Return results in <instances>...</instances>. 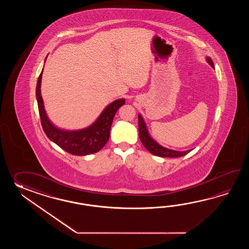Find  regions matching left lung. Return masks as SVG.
Returning <instances> with one entry per match:
<instances>
[{"mask_svg": "<svg viewBox=\"0 0 249 249\" xmlns=\"http://www.w3.org/2000/svg\"><path fill=\"white\" fill-rule=\"evenodd\" d=\"M207 62L211 65V67L214 68L211 58H207ZM139 136L143 146L147 148L150 153L153 154L155 156H159L162 158H179V157H183L191 152V149L187 151H176V150H172L160 146L149 136L145 123L143 121L142 117L141 115H139Z\"/></svg>", "mask_w": 249, "mask_h": 249, "instance_id": "1", "label": "left lung"}]
</instances>
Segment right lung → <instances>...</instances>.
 Masks as SVG:
<instances>
[{"label": "right lung", "instance_id": "right-lung-1", "mask_svg": "<svg viewBox=\"0 0 249 249\" xmlns=\"http://www.w3.org/2000/svg\"><path fill=\"white\" fill-rule=\"evenodd\" d=\"M42 74V71L38 77L36 99L42 129L47 137L65 151L75 156H85L101 150L109 139L110 127L117 109L125 103V101L120 99L112 102L103 110L95 123L88 128L74 132L60 130L50 122L44 110L41 96Z\"/></svg>", "mask_w": 249, "mask_h": 249}]
</instances>
